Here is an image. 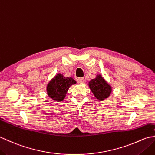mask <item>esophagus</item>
I'll return each instance as SVG.
<instances>
[{"label": "esophagus", "mask_w": 155, "mask_h": 155, "mask_svg": "<svg viewBox=\"0 0 155 155\" xmlns=\"http://www.w3.org/2000/svg\"><path fill=\"white\" fill-rule=\"evenodd\" d=\"M84 78H78V83H84Z\"/></svg>", "instance_id": "34e87169"}]
</instances>
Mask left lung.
I'll return each mask as SVG.
<instances>
[{"instance_id":"1","label":"left lung","mask_w":155,"mask_h":155,"mask_svg":"<svg viewBox=\"0 0 155 155\" xmlns=\"http://www.w3.org/2000/svg\"><path fill=\"white\" fill-rule=\"evenodd\" d=\"M88 86L94 97L99 101H104L111 94V86L101 74H98L96 78L91 80L88 83Z\"/></svg>"}]
</instances>
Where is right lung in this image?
I'll list each match as a JSON object with an SVG mask.
<instances>
[{
  "instance_id": "right-lung-1",
  "label": "right lung",
  "mask_w": 155,
  "mask_h": 155,
  "mask_svg": "<svg viewBox=\"0 0 155 155\" xmlns=\"http://www.w3.org/2000/svg\"><path fill=\"white\" fill-rule=\"evenodd\" d=\"M76 83L77 82L72 78L64 77L61 73H58L47 84L48 96L52 100L61 102L64 99L68 88Z\"/></svg>"
}]
</instances>
